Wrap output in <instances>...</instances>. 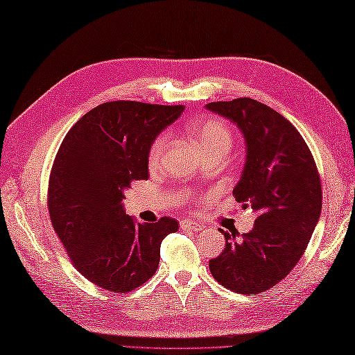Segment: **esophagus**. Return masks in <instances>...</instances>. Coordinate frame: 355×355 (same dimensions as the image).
<instances>
[{
    "label": "esophagus",
    "instance_id": "1",
    "mask_svg": "<svg viewBox=\"0 0 355 355\" xmlns=\"http://www.w3.org/2000/svg\"><path fill=\"white\" fill-rule=\"evenodd\" d=\"M180 227H182V230L200 232L202 230V224L194 221V220H184V221H180Z\"/></svg>",
    "mask_w": 355,
    "mask_h": 355
}]
</instances>
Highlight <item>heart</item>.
<instances>
[{"instance_id":"1","label":"heart","mask_w":355,"mask_h":355,"mask_svg":"<svg viewBox=\"0 0 355 355\" xmlns=\"http://www.w3.org/2000/svg\"><path fill=\"white\" fill-rule=\"evenodd\" d=\"M189 134L202 149L203 155L207 153H223L227 155L233 144V131L229 125L221 122L220 119H203L200 122H196L189 126ZM167 146V137L158 135L149 148L148 162L150 167L158 166V162L162 157L164 149ZM188 198V194H184Z\"/></svg>"}]
</instances>
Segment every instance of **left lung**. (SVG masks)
Masks as SVG:
<instances>
[{
	"mask_svg": "<svg viewBox=\"0 0 355 355\" xmlns=\"http://www.w3.org/2000/svg\"><path fill=\"white\" fill-rule=\"evenodd\" d=\"M206 108L245 137L247 161L233 196L257 214L241 238L220 229L226 245L209 270L224 288L252 297L282 282L304 254L322 209L321 178L304 138L275 110L250 98Z\"/></svg>",
	"mask_w": 355,
	"mask_h": 355,
	"instance_id": "left-lung-1",
	"label": "left lung"
}]
</instances>
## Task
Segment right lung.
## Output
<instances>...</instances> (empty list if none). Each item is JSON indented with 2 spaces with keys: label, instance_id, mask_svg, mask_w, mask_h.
I'll list each match as a JSON object with an SVG mask.
<instances>
[{
  "label": "right lung",
  "instance_id": "1",
  "mask_svg": "<svg viewBox=\"0 0 355 355\" xmlns=\"http://www.w3.org/2000/svg\"><path fill=\"white\" fill-rule=\"evenodd\" d=\"M182 105L112 101L69 129L51 168L48 211L75 270L96 286L126 293L159 265L161 243L178 232L175 218L140 224L126 215L123 191L148 179V153Z\"/></svg>",
  "mask_w": 355,
  "mask_h": 355
}]
</instances>
